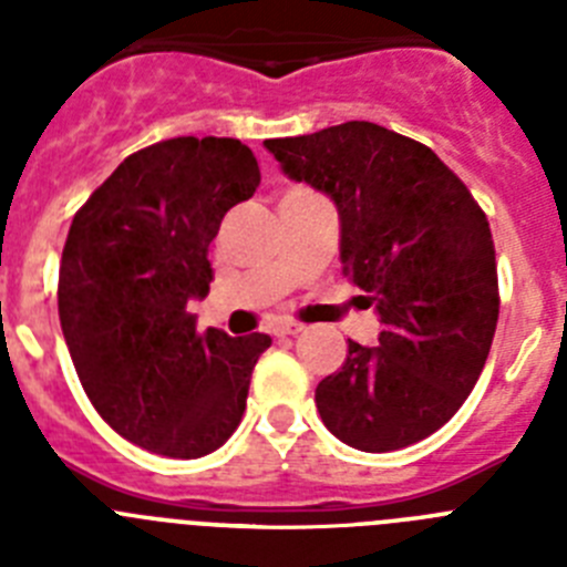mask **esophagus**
<instances>
[{
	"mask_svg": "<svg viewBox=\"0 0 567 567\" xmlns=\"http://www.w3.org/2000/svg\"><path fill=\"white\" fill-rule=\"evenodd\" d=\"M275 332H278V334H289V338H292V334L303 332V323H295V320H287V323H280V327L275 329Z\"/></svg>",
	"mask_w": 567,
	"mask_h": 567,
	"instance_id": "34e87169",
	"label": "esophagus"
}]
</instances>
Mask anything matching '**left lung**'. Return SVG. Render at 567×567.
Masks as SVG:
<instances>
[{
	"mask_svg": "<svg viewBox=\"0 0 567 567\" xmlns=\"http://www.w3.org/2000/svg\"><path fill=\"white\" fill-rule=\"evenodd\" d=\"M280 169L327 193L340 260L378 309V346L349 340L315 389L323 425L360 452L434 434L471 394L491 352L499 287L488 218L425 144L372 122L269 138Z\"/></svg>",
	"mask_w": 567,
	"mask_h": 567,
	"instance_id": "1",
	"label": "left lung"
}]
</instances>
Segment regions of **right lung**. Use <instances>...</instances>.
Here are the masks:
<instances>
[{
    "mask_svg": "<svg viewBox=\"0 0 567 567\" xmlns=\"http://www.w3.org/2000/svg\"><path fill=\"white\" fill-rule=\"evenodd\" d=\"M260 169L238 138L178 135L127 155L73 215L59 264V320L90 403L130 443L175 460L238 429L269 334L195 332L209 240L252 198Z\"/></svg>",
    "mask_w": 567,
    "mask_h": 567,
    "instance_id": "right-lung-1",
    "label": "right lung"
}]
</instances>
